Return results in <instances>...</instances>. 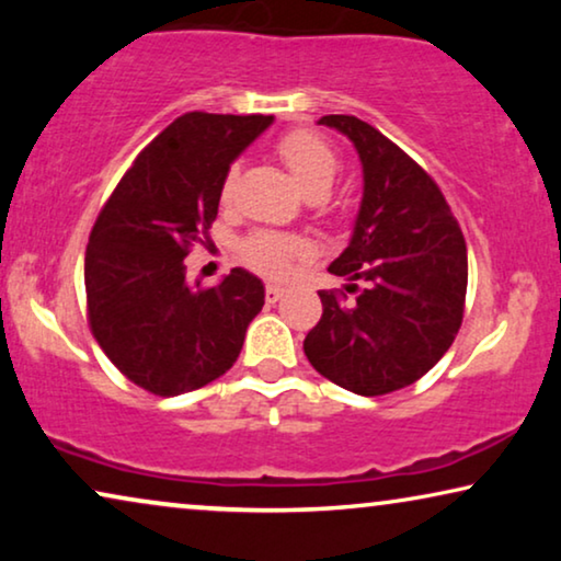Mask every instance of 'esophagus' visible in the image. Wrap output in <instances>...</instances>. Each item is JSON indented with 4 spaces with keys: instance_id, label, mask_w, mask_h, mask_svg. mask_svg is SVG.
Wrapping results in <instances>:
<instances>
[{
    "instance_id": "34e87169",
    "label": "esophagus",
    "mask_w": 561,
    "mask_h": 561,
    "mask_svg": "<svg viewBox=\"0 0 561 561\" xmlns=\"http://www.w3.org/2000/svg\"><path fill=\"white\" fill-rule=\"evenodd\" d=\"M283 294H286V288H280V286H265V301H267V304L280 301Z\"/></svg>"
}]
</instances>
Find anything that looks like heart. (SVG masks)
<instances>
[{
	"label": "heart",
	"mask_w": 561,
	"mask_h": 561,
	"mask_svg": "<svg viewBox=\"0 0 561 561\" xmlns=\"http://www.w3.org/2000/svg\"><path fill=\"white\" fill-rule=\"evenodd\" d=\"M275 156L280 158V163L294 175L298 188L309 198L324 196L332 188L336 173H340V158H336L332 145L317 133H309V129H294V133L283 135L275 145ZM234 183L237 168H229L225 181H221V202L232 198ZM304 255L306 242L301 237L271 232V229L252 232L240 244L242 263L255 273L265 275V278H283Z\"/></svg>",
	"instance_id": "b5f03b06"
}]
</instances>
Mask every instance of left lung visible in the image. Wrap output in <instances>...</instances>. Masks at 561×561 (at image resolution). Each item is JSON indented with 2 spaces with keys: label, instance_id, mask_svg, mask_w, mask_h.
Returning a JSON list of instances; mask_svg holds the SVG:
<instances>
[{
  "label": "left lung",
  "instance_id": "8db88e82",
  "mask_svg": "<svg viewBox=\"0 0 561 561\" xmlns=\"http://www.w3.org/2000/svg\"><path fill=\"white\" fill-rule=\"evenodd\" d=\"M347 135L363 163L352 240L321 290L304 352L313 370L357 396H386L432 370L462 327L467 244L432 175L396 142L350 114L319 119Z\"/></svg>",
  "mask_w": 561,
  "mask_h": 561
}]
</instances>
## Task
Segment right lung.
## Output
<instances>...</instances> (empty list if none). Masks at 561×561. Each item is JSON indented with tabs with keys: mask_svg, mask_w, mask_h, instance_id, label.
Instances as JSON below:
<instances>
[{
	"mask_svg": "<svg viewBox=\"0 0 561 561\" xmlns=\"http://www.w3.org/2000/svg\"><path fill=\"white\" fill-rule=\"evenodd\" d=\"M271 125L263 114H183L99 211L83 263L89 327L148 393L181 396L225 375L263 309V280L252 273L234 267L219 286H188L183 257L217 219L232 160Z\"/></svg>",
	"mask_w": 561,
	"mask_h": 561,
	"instance_id": "1",
	"label": "right lung"
}]
</instances>
